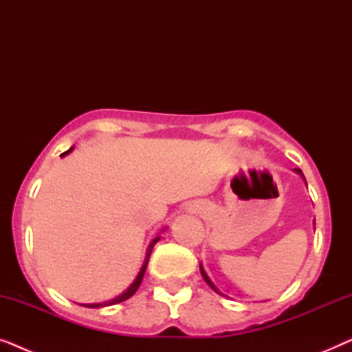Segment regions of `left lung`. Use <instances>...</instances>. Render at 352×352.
Instances as JSON below:
<instances>
[{
    "label": "left lung",
    "instance_id": "8db88e82",
    "mask_svg": "<svg viewBox=\"0 0 352 352\" xmlns=\"http://www.w3.org/2000/svg\"><path fill=\"white\" fill-rule=\"evenodd\" d=\"M295 173H298V175H300V176L302 177V179H305V175H302V171L300 170V168H295ZM305 182H306V179H305ZM306 186H307V184H306ZM314 224H316V223H314ZM200 274H201V277H204V280H205L206 283H208V285H210L211 288H213V290H214L216 293H218V295H223V293H221V292L218 290V288H216L214 283L211 282V278L208 277V274L205 272V269H204V266H201V263H200ZM223 296H224V295H223Z\"/></svg>",
    "mask_w": 352,
    "mask_h": 352
}]
</instances>
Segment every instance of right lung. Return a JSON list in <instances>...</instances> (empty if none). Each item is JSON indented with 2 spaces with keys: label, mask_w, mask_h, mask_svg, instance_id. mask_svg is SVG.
<instances>
[{
  "label": "right lung",
  "mask_w": 352,
  "mask_h": 352,
  "mask_svg": "<svg viewBox=\"0 0 352 352\" xmlns=\"http://www.w3.org/2000/svg\"><path fill=\"white\" fill-rule=\"evenodd\" d=\"M72 151H74V147H70L69 151L62 153L60 157H65V155H69V153H70ZM165 230H166V228H163V229H162V232H165ZM160 237H162V235H157V237L153 239L152 242H151V245H148V248H147V253H146V259H144V264H142L141 271H139L138 277L134 278L131 285H129V287L126 288V290H124V292L122 293V295L115 296V298H112V300H109V301H104V302H91V305H81V306H86V307H105V306H112V305H117V302H122V301H124V300H128V298H131V296L134 295V293L138 292L139 285H141V282H142V277H144V272H146V267H147V263H148V258H151L152 248H153V245H155V243L158 242V240H160Z\"/></svg>",
  "instance_id": "obj_1"
}]
</instances>
